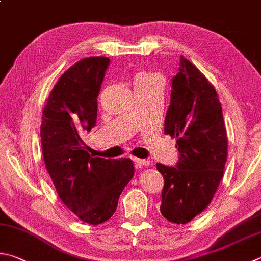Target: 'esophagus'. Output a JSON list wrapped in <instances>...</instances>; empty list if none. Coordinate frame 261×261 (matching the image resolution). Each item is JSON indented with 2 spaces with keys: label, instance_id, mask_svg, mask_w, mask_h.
Returning a JSON list of instances; mask_svg holds the SVG:
<instances>
[{
  "label": "esophagus",
  "instance_id": "esophagus-1",
  "mask_svg": "<svg viewBox=\"0 0 261 261\" xmlns=\"http://www.w3.org/2000/svg\"><path fill=\"white\" fill-rule=\"evenodd\" d=\"M132 161H134L136 168L146 167V165H149V163H150L148 160H143V159H138V158H132Z\"/></svg>",
  "mask_w": 261,
  "mask_h": 261
}]
</instances>
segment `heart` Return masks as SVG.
I'll return each mask as SVG.
<instances>
[{
    "label": "heart",
    "mask_w": 261,
    "mask_h": 261,
    "mask_svg": "<svg viewBox=\"0 0 261 261\" xmlns=\"http://www.w3.org/2000/svg\"><path fill=\"white\" fill-rule=\"evenodd\" d=\"M147 76H150V75H149V74H146V73H140V74L137 75L136 81H137V80H140V79H145V77H147Z\"/></svg>",
    "instance_id": "heart-1"
}]
</instances>
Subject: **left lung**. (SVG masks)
I'll use <instances>...</instances> for the list:
<instances>
[{
  "instance_id": "left-lung-1",
  "label": "left lung",
  "mask_w": 261,
  "mask_h": 261,
  "mask_svg": "<svg viewBox=\"0 0 261 261\" xmlns=\"http://www.w3.org/2000/svg\"><path fill=\"white\" fill-rule=\"evenodd\" d=\"M164 134L177 138L176 167L156 164L164 178L161 213L173 224H187L210 204L224 176L227 132L213 85L180 56L172 79Z\"/></svg>"
}]
</instances>
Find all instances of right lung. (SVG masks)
I'll use <instances>...</instances> for the list:
<instances>
[{"label":"right lung","mask_w":261,"mask_h":261,"mask_svg":"<svg viewBox=\"0 0 261 261\" xmlns=\"http://www.w3.org/2000/svg\"><path fill=\"white\" fill-rule=\"evenodd\" d=\"M107 57H89L61 75L44 106L41 144L45 168L68 209L82 221L99 225L116 211L118 198L134 177L130 159L91 158L82 131L96 125Z\"/></svg>","instance_id":"right-lung-1"}]
</instances>
